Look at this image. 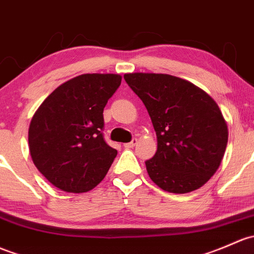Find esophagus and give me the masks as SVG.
Wrapping results in <instances>:
<instances>
[{
  "label": "esophagus",
  "instance_id": "obj_1",
  "mask_svg": "<svg viewBox=\"0 0 254 254\" xmlns=\"http://www.w3.org/2000/svg\"><path fill=\"white\" fill-rule=\"evenodd\" d=\"M136 143H137V140H136V138H132V141H130V142L124 143V147L125 148H132Z\"/></svg>",
  "mask_w": 254,
  "mask_h": 254
}]
</instances>
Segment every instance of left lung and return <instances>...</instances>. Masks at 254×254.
Wrapping results in <instances>:
<instances>
[{
  "mask_svg": "<svg viewBox=\"0 0 254 254\" xmlns=\"http://www.w3.org/2000/svg\"><path fill=\"white\" fill-rule=\"evenodd\" d=\"M147 109L157 152L146 161L162 190L188 193L218 170L228 145V124L214 100L192 82L169 74H124Z\"/></svg>",
  "mask_w": 254,
  "mask_h": 254,
  "instance_id": "8db88e82",
  "label": "left lung"
}]
</instances>
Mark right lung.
Here are the masks:
<instances>
[{
  "label": "right lung",
  "instance_id": "right-lung-1",
  "mask_svg": "<svg viewBox=\"0 0 254 254\" xmlns=\"http://www.w3.org/2000/svg\"><path fill=\"white\" fill-rule=\"evenodd\" d=\"M122 82L119 74H82L63 82L36 109L29 151L53 186L82 193L103 180L117 156L103 140V108Z\"/></svg>",
  "mask_w": 254,
  "mask_h": 254
}]
</instances>
